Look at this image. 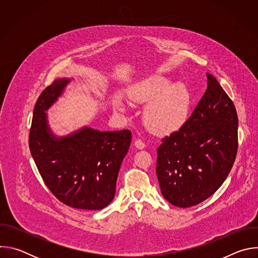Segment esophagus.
<instances>
[{
    "instance_id": "obj_1",
    "label": "esophagus",
    "mask_w": 258,
    "mask_h": 258,
    "mask_svg": "<svg viewBox=\"0 0 258 258\" xmlns=\"http://www.w3.org/2000/svg\"><path fill=\"white\" fill-rule=\"evenodd\" d=\"M134 145H135L136 148H137V149H139V150H143V149L145 148V146H146V145H145L141 140H137V141L135 142V144H134Z\"/></svg>"
}]
</instances>
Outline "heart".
I'll list each match as a JSON object with an SVG mask.
<instances>
[{
    "label": "heart",
    "instance_id": "obj_1",
    "mask_svg": "<svg viewBox=\"0 0 258 258\" xmlns=\"http://www.w3.org/2000/svg\"><path fill=\"white\" fill-rule=\"evenodd\" d=\"M130 99L146 105L143 120L152 134L170 136L179 132L189 120L193 106V95L181 82L173 83L164 76H152L135 84L128 91ZM115 108L127 112L126 103L118 99Z\"/></svg>",
    "mask_w": 258,
    "mask_h": 258
}]
</instances>
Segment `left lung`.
<instances>
[{
    "instance_id": "obj_1",
    "label": "left lung",
    "mask_w": 258,
    "mask_h": 258,
    "mask_svg": "<svg viewBox=\"0 0 258 258\" xmlns=\"http://www.w3.org/2000/svg\"><path fill=\"white\" fill-rule=\"evenodd\" d=\"M238 148V116L233 101L207 73V90L187 124L162 139L156 174L162 196L172 205H197L223 185Z\"/></svg>"
}]
</instances>
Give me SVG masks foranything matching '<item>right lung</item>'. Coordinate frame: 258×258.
<instances>
[{
  "mask_svg": "<svg viewBox=\"0 0 258 258\" xmlns=\"http://www.w3.org/2000/svg\"><path fill=\"white\" fill-rule=\"evenodd\" d=\"M71 79H58L35 103L29 133L31 156L49 190L62 203L78 209L99 210L111 202L132 133L100 132L90 126L56 136L46 111L63 94Z\"/></svg>",
  "mask_w": 258,
  "mask_h": 258,
  "instance_id": "obj_1",
  "label": "right lung"
}]
</instances>
